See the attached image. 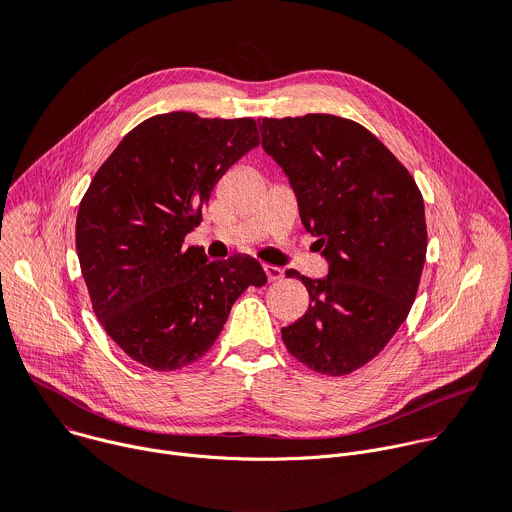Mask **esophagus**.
<instances>
[{"label": "esophagus", "mask_w": 512, "mask_h": 512, "mask_svg": "<svg viewBox=\"0 0 512 512\" xmlns=\"http://www.w3.org/2000/svg\"><path fill=\"white\" fill-rule=\"evenodd\" d=\"M263 271H265V275H267V281H269V283L279 281V279L283 277V271H281L279 267H275V265H263Z\"/></svg>", "instance_id": "esophagus-1"}]
</instances>
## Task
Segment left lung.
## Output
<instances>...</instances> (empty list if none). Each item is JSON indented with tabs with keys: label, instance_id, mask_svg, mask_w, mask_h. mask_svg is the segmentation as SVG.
I'll list each match as a JSON object with an SVG mask.
<instances>
[{
	"label": "left lung",
	"instance_id": "1",
	"mask_svg": "<svg viewBox=\"0 0 512 512\" xmlns=\"http://www.w3.org/2000/svg\"><path fill=\"white\" fill-rule=\"evenodd\" d=\"M259 127L330 265L324 279L285 271L306 285L310 308L281 328L283 344L308 369L344 377L387 346L413 306L427 251L423 196L387 145L356 121L310 113Z\"/></svg>",
	"mask_w": 512,
	"mask_h": 512
}]
</instances>
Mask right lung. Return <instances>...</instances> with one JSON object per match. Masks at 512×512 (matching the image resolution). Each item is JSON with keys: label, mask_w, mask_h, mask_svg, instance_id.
I'll use <instances>...</instances> for the list:
<instances>
[{"label": "right lung", "mask_w": 512, "mask_h": 512, "mask_svg": "<svg viewBox=\"0 0 512 512\" xmlns=\"http://www.w3.org/2000/svg\"><path fill=\"white\" fill-rule=\"evenodd\" d=\"M259 145L257 121L154 115L97 170L77 214V253L93 312L111 340L154 371L200 360L247 287L267 275L233 255L206 261L186 235L214 184Z\"/></svg>", "instance_id": "add662e5"}]
</instances>
